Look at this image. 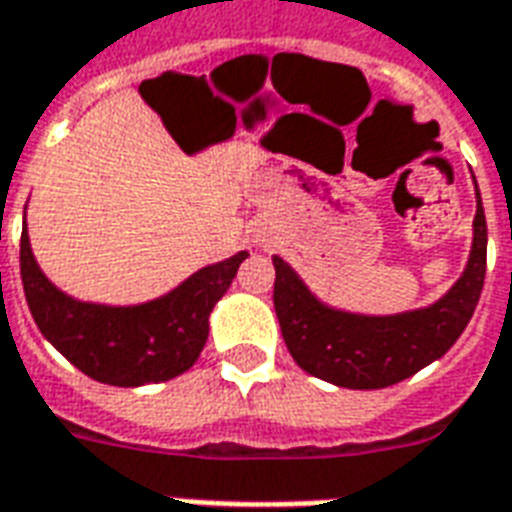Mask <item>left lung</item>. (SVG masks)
<instances>
[{"mask_svg": "<svg viewBox=\"0 0 512 512\" xmlns=\"http://www.w3.org/2000/svg\"><path fill=\"white\" fill-rule=\"evenodd\" d=\"M478 188V186H475ZM467 270L440 302L399 315H356L321 305L280 256L275 264V313L299 367L343 388H386L416 375L451 348L470 324L486 278V215L480 205Z\"/></svg>", "mask_w": 512, "mask_h": 512, "instance_id": "obj_1", "label": "left lung"}]
</instances>
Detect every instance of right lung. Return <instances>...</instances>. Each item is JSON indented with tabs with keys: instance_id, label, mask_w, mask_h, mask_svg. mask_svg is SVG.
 Returning a JSON list of instances; mask_svg holds the SVG:
<instances>
[{
	"instance_id": "add662e5",
	"label": "right lung",
	"mask_w": 512,
	"mask_h": 512,
	"mask_svg": "<svg viewBox=\"0 0 512 512\" xmlns=\"http://www.w3.org/2000/svg\"><path fill=\"white\" fill-rule=\"evenodd\" d=\"M245 259V251L234 253L145 305H88L42 275L26 224L21 232V280L34 324L83 375L121 388L178 378L199 359L210 332L207 318Z\"/></svg>"
}]
</instances>
